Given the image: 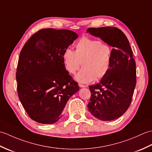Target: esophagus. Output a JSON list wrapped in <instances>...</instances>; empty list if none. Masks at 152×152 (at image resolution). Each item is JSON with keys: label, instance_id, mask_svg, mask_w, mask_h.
I'll use <instances>...</instances> for the list:
<instances>
[{"label": "esophagus", "instance_id": "1", "mask_svg": "<svg viewBox=\"0 0 152 152\" xmlns=\"http://www.w3.org/2000/svg\"><path fill=\"white\" fill-rule=\"evenodd\" d=\"M79 86L80 87V88H86V86L81 84V83H79Z\"/></svg>", "mask_w": 152, "mask_h": 152}]
</instances>
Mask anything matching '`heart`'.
<instances>
[{"label": "heart", "instance_id": "heart-1", "mask_svg": "<svg viewBox=\"0 0 152 152\" xmlns=\"http://www.w3.org/2000/svg\"><path fill=\"white\" fill-rule=\"evenodd\" d=\"M75 48V51L66 49L63 54L68 72L74 74L82 65L83 68L75 76L77 81L88 83L104 78L110 68L111 46L100 40L83 37L77 42Z\"/></svg>", "mask_w": 152, "mask_h": 152}]
</instances>
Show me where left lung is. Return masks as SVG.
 Segmentation results:
<instances>
[{
	"label": "left lung",
	"mask_w": 152,
	"mask_h": 152,
	"mask_svg": "<svg viewBox=\"0 0 152 152\" xmlns=\"http://www.w3.org/2000/svg\"><path fill=\"white\" fill-rule=\"evenodd\" d=\"M87 33L99 37L113 48L108 72L99 83L89 86L91 96L88 110L100 120H114L129 107L136 86L133 51L127 38L118 28H89Z\"/></svg>",
	"instance_id": "obj_1"
}]
</instances>
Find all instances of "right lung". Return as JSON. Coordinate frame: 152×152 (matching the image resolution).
<instances>
[{"label":"right lung","mask_w":152,"mask_h":152,"mask_svg":"<svg viewBox=\"0 0 152 152\" xmlns=\"http://www.w3.org/2000/svg\"><path fill=\"white\" fill-rule=\"evenodd\" d=\"M78 37L70 30L44 28L29 38L19 54V99L28 116L39 124L57 122L67 101L79 91L63 59L64 50Z\"/></svg>","instance_id":"1"}]
</instances>
